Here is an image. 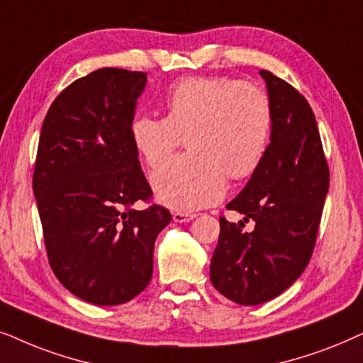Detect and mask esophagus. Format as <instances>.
Instances as JSON below:
<instances>
[{
  "mask_svg": "<svg viewBox=\"0 0 363 363\" xmlns=\"http://www.w3.org/2000/svg\"><path fill=\"white\" fill-rule=\"evenodd\" d=\"M192 219H196V214H191V212H174L172 214V220L179 222V224H182V222H189Z\"/></svg>",
  "mask_w": 363,
  "mask_h": 363,
  "instance_id": "esophagus-1",
  "label": "esophagus"
}]
</instances>
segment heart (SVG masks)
Listing matches in <instances>:
<instances>
[{"label": "heart", "mask_w": 363, "mask_h": 363, "mask_svg": "<svg viewBox=\"0 0 363 363\" xmlns=\"http://www.w3.org/2000/svg\"><path fill=\"white\" fill-rule=\"evenodd\" d=\"M166 118L138 116L134 146L151 167L162 164L186 139L189 154L152 176L161 204L196 211L214 204L230 179L249 177L262 161L272 129V108L259 86L227 77H187L164 98Z\"/></svg>", "instance_id": "1"}]
</instances>
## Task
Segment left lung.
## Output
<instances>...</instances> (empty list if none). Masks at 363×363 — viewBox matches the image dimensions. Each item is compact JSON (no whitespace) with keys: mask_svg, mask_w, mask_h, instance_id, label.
I'll use <instances>...</instances> for the list:
<instances>
[{"mask_svg":"<svg viewBox=\"0 0 363 363\" xmlns=\"http://www.w3.org/2000/svg\"><path fill=\"white\" fill-rule=\"evenodd\" d=\"M270 144L249 182L227 209L255 222L252 232L220 217L219 242L211 260V282L240 306L277 297L301 277L315 247L328 166L315 116L296 88L270 71Z\"/></svg>","mask_w":363,"mask_h":363,"instance_id":"obj_1","label":"left lung"}]
</instances>
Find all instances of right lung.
Instances as JSON below:
<instances>
[{"label": "right lung", "mask_w": 363, "mask_h": 363, "mask_svg": "<svg viewBox=\"0 0 363 363\" xmlns=\"http://www.w3.org/2000/svg\"><path fill=\"white\" fill-rule=\"evenodd\" d=\"M147 83L141 71L103 67L52 101L33 174L46 252L57 280L94 306H119L152 277L157 234L171 214L152 204L131 124Z\"/></svg>", "instance_id": "obj_1"}]
</instances>
